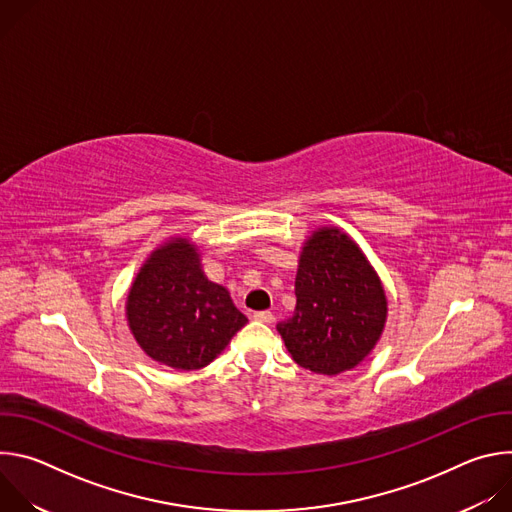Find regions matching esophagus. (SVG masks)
<instances>
[{
    "label": "esophagus",
    "instance_id": "34e87169",
    "mask_svg": "<svg viewBox=\"0 0 512 512\" xmlns=\"http://www.w3.org/2000/svg\"><path fill=\"white\" fill-rule=\"evenodd\" d=\"M253 318H255L257 322H263V324H273V322H275V316H273L271 312H255Z\"/></svg>",
    "mask_w": 512,
    "mask_h": 512
}]
</instances>
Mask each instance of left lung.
<instances>
[{
  "label": "left lung",
  "instance_id": "left-lung-1",
  "mask_svg": "<svg viewBox=\"0 0 512 512\" xmlns=\"http://www.w3.org/2000/svg\"><path fill=\"white\" fill-rule=\"evenodd\" d=\"M294 316L277 324L300 367L340 375L369 356L387 322V296L369 259L340 229L322 227L304 243Z\"/></svg>",
  "mask_w": 512,
  "mask_h": 512
}]
</instances>
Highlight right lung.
Instances as JSON below:
<instances>
[{
    "label": "right lung",
    "instance_id": "1",
    "mask_svg": "<svg viewBox=\"0 0 512 512\" xmlns=\"http://www.w3.org/2000/svg\"><path fill=\"white\" fill-rule=\"evenodd\" d=\"M125 310L141 350L176 371L206 367L247 324L229 291L206 279L188 239H172L148 257Z\"/></svg>",
    "mask_w": 512,
    "mask_h": 512
}]
</instances>
